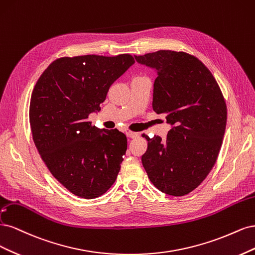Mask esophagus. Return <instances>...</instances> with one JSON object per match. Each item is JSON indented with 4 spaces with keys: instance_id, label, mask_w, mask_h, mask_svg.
Returning <instances> with one entry per match:
<instances>
[{
    "instance_id": "obj_1",
    "label": "esophagus",
    "mask_w": 255,
    "mask_h": 255,
    "mask_svg": "<svg viewBox=\"0 0 255 255\" xmlns=\"http://www.w3.org/2000/svg\"><path fill=\"white\" fill-rule=\"evenodd\" d=\"M126 135H127L128 137H131V138H135V137H137V136L139 135V133H138V132H133V131L127 130V131H126Z\"/></svg>"
}]
</instances>
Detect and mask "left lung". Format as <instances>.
Instances as JSON below:
<instances>
[{
	"label": "left lung",
	"instance_id": "8db88e82",
	"mask_svg": "<svg viewBox=\"0 0 255 255\" xmlns=\"http://www.w3.org/2000/svg\"><path fill=\"white\" fill-rule=\"evenodd\" d=\"M134 58L157 72L152 109L171 126L164 141L143 134L148 142L143 166L158 190L184 196L217 160L227 124L225 98L210 70L190 54L161 50Z\"/></svg>",
	"mask_w": 255,
	"mask_h": 255
}]
</instances>
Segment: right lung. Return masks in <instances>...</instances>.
<instances>
[{
    "instance_id": "right-lung-1",
    "label": "right lung",
    "mask_w": 255,
    "mask_h": 255,
    "mask_svg": "<svg viewBox=\"0 0 255 255\" xmlns=\"http://www.w3.org/2000/svg\"><path fill=\"white\" fill-rule=\"evenodd\" d=\"M134 63L133 57H62L42 73L32 90V139L51 174L72 194L100 197L116 182L127 150L118 129H100L88 121L101 110L109 88Z\"/></svg>"
}]
</instances>
